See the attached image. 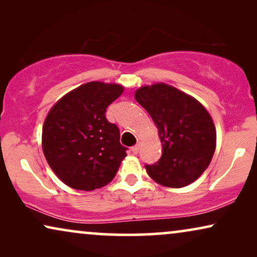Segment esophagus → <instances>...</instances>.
Here are the masks:
<instances>
[{
	"instance_id": "esophagus-1",
	"label": "esophagus",
	"mask_w": 257,
	"mask_h": 257,
	"mask_svg": "<svg viewBox=\"0 0 257 257\" xmlns=\"http://www.w3.org/2000/svg\"><path fill=\"white\" fill-rule=\"evenodd\" d=\"M132 152L133 153H135V154H137V153H138L139 152V150H140V144L138 143V144H136V145L135 146H132Z\"/></svg>"
}]
</instances>
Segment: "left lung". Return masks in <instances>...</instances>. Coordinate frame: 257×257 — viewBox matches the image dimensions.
Instances as JSON below:
<instances>
[{"instance_id":"left-lung-1","label":"left lung","mask_w":257,"mask_h":257,"mask_svg":"<svg viewBox=\"0 0 257 257\" xmlns=\"http://www.w3.org/2000/svg\"><path fill=\"white\" fill-rule=\"evenodd\" d=\"M136 100L156 122L163 145L160 159L145 165L147 173L166 187L192 184L215 151L216 131L208 112L193 97L164 83L140 87Z\"/></svg>"}]
</instances>
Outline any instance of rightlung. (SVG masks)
Instances as JSON below:
<instances>
[{"label": "right lung", "mask_w": 257, "mask_h": 257, "mask_svg": "<svg viewBox=\"0 0 257 257\" xmlns=\"http://www.w3.org/2000/svg\"><path fill=\"white\" fill-rule=\"evenodd\" d=\"M122 91L118 84L86 83L49 112L42 132L45 159L71 188L93 191L117 174L127 147L119 142L118 126L107 120L105 112Z\"/></svg>", "instance_id": "obj_1"}]
</instances>
